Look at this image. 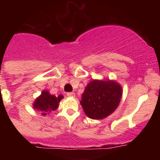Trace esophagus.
I'll return each mask as SVG.
<instances>
[{
    "label": "esophagus",
    "mask_w": 160,
    "mask_h": 160,
    "mask_svg": "<svg viewBox=\"0 0 160 160\" xmlns=\"http://www.w3.org/2000/svg\"><path fill=\"white\" fill-rule=\"evenodd\" d=\"M67 96L70 97V98H73V97H75V93H72V92H69V93H67Z\"/></svg>",
    "instance_id": "esophagus-1"
}]
</instances>
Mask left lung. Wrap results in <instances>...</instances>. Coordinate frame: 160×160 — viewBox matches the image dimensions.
Instances as JSON below:
<instances>
[{
	"label": "left lung",
	"instance_id": "1",
	"mask_svg": "<svg viewBox=\"0 0 160 160\" xmlns=\"http://www.w3.org/2000/svg\"><path fill=\"white\" fill-rule=\"evenodd\" d=\"M122 88L115 80H93L82 93L80 104L85 114L91 119H103L118 107Z\"/></svg>",
	"mask_w": 160,
	"mask_h": 160
}]
</instances>
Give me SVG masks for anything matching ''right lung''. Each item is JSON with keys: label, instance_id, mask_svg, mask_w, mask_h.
Returning <instances> with one entry per match:
<instances>
[{"label": "right lung", "instance_id": "add662e5", "mask_svg": "<svg viewBox=\"0 0 160 160\" xmlns=\"http://www.w3.org/2000/svg\"><path fill=\"white\" fill-rule=\"evenodd\" d=\"M63 98L62 95L58 97L51 94L49 91L44 90L41 94L36 98L33 102V108L39 111L42 115L46 116L51 111L56 110L59 107V103Z\"/></svg>", "mask_w": 160, "mask_h": 160}]
</instances>
